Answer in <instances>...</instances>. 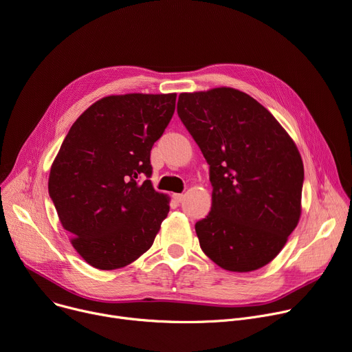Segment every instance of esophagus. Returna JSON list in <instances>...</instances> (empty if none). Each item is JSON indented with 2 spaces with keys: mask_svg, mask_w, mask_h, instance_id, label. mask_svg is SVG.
I'll return each mask as SVG.
<instances>
[{
  "mask_svg": "<svg viewBox=\"0 0 352 352\" xmlns=\"http://www.w3.org/2000/svg\"><path fill=\"white\" fill-rule=\"evenodd\" d=\"M173 199H175L177 203H182L183 199H184V196H183V195H173Z\"/></svg>",
  "mask_w": 352,
  "mask_h": 352,
  "instance_id": "34e87169",
  "label": "esophagus"
}]
</instances>
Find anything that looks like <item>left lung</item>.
I'll return each mask as SVG.
<instances>
[{
	"label": "left lung",
	"instance_id": "left-lung-1",
	"mask_svg": "<svg viewBox=\"0 0 352 352\" xmlns=\"http://www.w3.org/2000/svg\"><path fill=\"white\" fill-rule=\"evenodd\" d=\"M177 114L210 165L211 211L196 223L203 252L231 272L265 266L300 219L299 151L263 105L235 89L182 93Z\"/></svg>",
	"mask_w": 352,
	"mask_h": 352
}]
</instances>
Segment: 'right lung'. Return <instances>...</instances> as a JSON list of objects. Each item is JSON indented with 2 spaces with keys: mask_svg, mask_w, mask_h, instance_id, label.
<instances>
[{
  "mask_svg": "<svg viewBox=\"0 0 352 352\" xmlns=\"http://www.w3.org/2000/svg\"><path fill=\"white\" fill-rule=\"evenodd\" d=\"M175 105V93L104 97L76 120L53 162L49 196L72 245L97 269L138 259L166 219L169 200L148 179Z\"/></svg>",
  "mask_w": 352,
  "mask_h": 352,
  "instance_id": "obj_1",
  "label": "right lung"
}]
</instances>
